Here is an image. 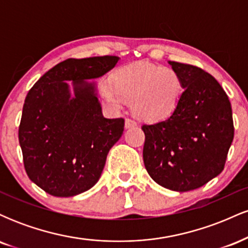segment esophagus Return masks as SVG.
Here are the masks:
<instances>
[{
	"label": "esophagus",
	"instance_id": "obj_1",
	"mask_svg": "<svg viewBox=\"0 0 248 248\" xmlns=\"http://www.w3.org/2000/svg\"><path fill=\"white\" fill-rule=\"evenodd\" d=\"M124 126H126L127 129H129V128H135L138 126V124H136L134 120H132V119H126V121H124Z\"/></svg>",
	"mask_w": 248,
	"mask_h": 248
}]
</instances>
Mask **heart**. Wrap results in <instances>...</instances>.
I'll use <instances>...</instances> for the list:
<instances>
[{"label": "heart", "instance_id": "1", "mask_svg": "<svg viewBox=\"0 0 248 248\" xmlns=\"http://www.w3.org/2000/svg\"><path fill=\"white\" fill-rule=\"evenodd\" d=\"M100 95L110 106L122 108L130 101L140 120L158 122L170 118L183 94L181 76L170 67L140 62L126 65L113 75V84L102 81Z\"/></svg>", "mask_w": 248, "mask_h": 248}]
</instances>
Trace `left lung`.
Here are the masks:
<instances>
[{
  "instance_id": "8db88e82",
  "label": "left lung",
  "mask_w": 248,
  "mask_h": 248,
  "mask_svg": "<svg viewBox=\"0 0 248 248\" xmlns=\"http://www.w3.org/2000/svg\"><path fill=\"white\" fill-rule=\"evenodd\" d=\"M181 76L183 94L173 114L143 124V162L161 186L186 192L223 171L233 128L229 96L211 75L197 66L168 62Z\"/></svg>"
}]
</instances>
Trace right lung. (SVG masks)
I'll use <instances>...</instances> for the list:
<instances>
[{
    "label": "right lung",
    "instance_id": "1",
    "mask_svg": "<svg viewBox=\"0 0 248 248\" xmlns=\"http://www.w3.org/2000/svg\"><path fill=\"white\" fill-rule=\"evenodd\" d=\"M119 57L70 58L38 79L25 98L18 140L25 171L56 197L90 190L100 178L107 154L124 133V119L102 115L94 81ZM67 81H73L74 91Z\"/></svg>",
    "mask_w": 248,
    "mask_h": 248
}]
</instances>
